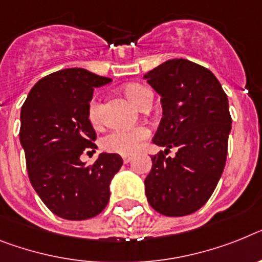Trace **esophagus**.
Instances as JSON below:
<instances>
[{"instance_id": "esophagus-1", "label": "esophagus", "mask_w": 262, "mask_h": 262, "mask_svg": "<svg viewBox=\"0 0 262 262\" xmlns=\"http://www.w3.org/2000/svg\"><path fill=\"white\" fill-rule=\"evenodd\" d=\"M122 160H124L125 164H127V162L132 160V156H124V157H122Z\"/></svg>"}]
</instances>
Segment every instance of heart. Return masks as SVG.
Masks as SVG:
<instances>
[{
    "label": "heart",
    "mask_w": 262,
    "mask_h": 262,
    "mask_svg": "<svg viewBox=\"0 0 262 262\" xmlns=\"http://www.w3.org/2000/svg\"><path fill=\"white\" fill-rule=\"evenodd\" d=\"M124 93L127 100L133 102L136 106L141 107L142 105L151 100L150 90L140 83H129L124 88ZM102 117V106L100 101L93 100L89 106V120L93 125H98ZM149 137V129L145 126L129 127V129H117L105 136L101 141L102 148L107 151L120 153V155H132L135 153L142 141Z\"/></svg>",
    "instance_id": "1"
}]
</instances>
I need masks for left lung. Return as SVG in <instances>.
<instances>
[{"mask_svg":"<svg viewBox=\"0 0 262 262\" xmlns=\"http://www.w3.org/2000/svg\"><path fill=\"white\" fill-rule=\"evenodd\" d=\"M160 94L162 118L153 142L145 194L164 216L192 214L214 192L224 172L232 118L225 92L209 69L189 60L165 61L144 76ZM179 148L174 158L166 150Z\"/></svg>","mask_w":262,"mask_h":262,"instance_id":"1","label":"left lung"}]
</instances>
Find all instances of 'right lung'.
Listing matches in <instances>:
<instances>
[{"label": "right lung", "instance_id": "1", "mask_svg": "<svg viewBox=\"0 0 262 262\" xmlns=\"http://www.w3.org/2000/svg\"><path fill=\"white\" fill-rule=\"evenodd\" d=\"M112 78L82 68H69L43 77L21 107L19 142L33 188L56 216L88 220L105 209L111 182L122 158L100 153L93 165L81 161L86 148L97 149L90 101L94 88Z\"/></svg>", "mask_w": 262, "mask_h": 262}]
</instances>
